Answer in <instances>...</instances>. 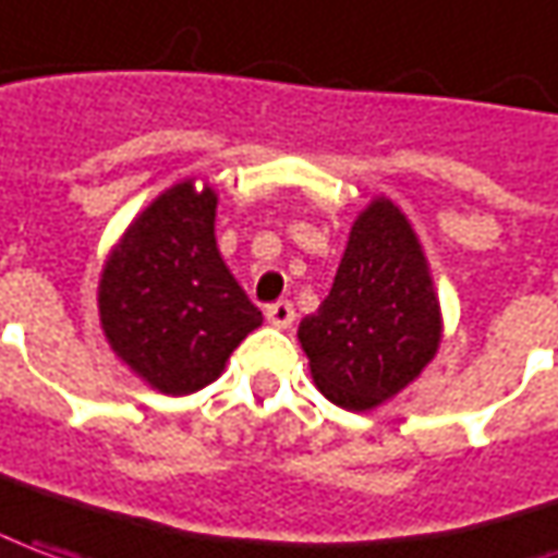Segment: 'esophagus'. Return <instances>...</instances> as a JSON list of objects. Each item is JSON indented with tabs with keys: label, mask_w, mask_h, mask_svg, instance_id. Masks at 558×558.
<instances>
[{
	"label": "esophagus",
	"mask_w": 558,
	"mask_h": 558,
	"mask_svg": "<svg viewBox=\"0 0 558 558\" xmlns=\"http://www.w3.org/2000/svg\"><path fill=\"white\" fill-rule=\"evenodd\" d=\"M265 320H268L271 327L287 329L295 320L293 305H290V302H275V305H268V308H265Z\"/></svg>",
	"instance_id": "obj_1"
}]
</instances>
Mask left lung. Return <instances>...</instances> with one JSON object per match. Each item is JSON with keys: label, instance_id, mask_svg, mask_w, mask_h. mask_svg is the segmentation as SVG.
Returning <instances> with one entry per match:
<instances>
[{"label": "left lung", "instance_id": "1", "mask_svg": "<svg viewBox=\"0 0 558 558\" xmlns=\"http://www.w3.org/2000/svg\"><path fill=\"white\" fill-rule=\"evenodd\" d=\"M442 314L418 234L390 198L354 219L332 290L299 324L311 378L336 407L369 412L437 357Z\"/></svg>", "mask_w": 558, "mask_h": 558}]
</instances>
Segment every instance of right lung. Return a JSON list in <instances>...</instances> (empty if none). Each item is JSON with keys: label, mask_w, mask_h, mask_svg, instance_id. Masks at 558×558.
I'll use <instances>...</instances> for the list:
<instances>
[{"label": "right lung", "mask_w": 558, "mask_h": 558, "mask_svg": "<svg viewBox=\"0 0 558 558\" xmlns=\"http://www.w3.org/2000/svg\"><path fill=\"white\" fill-rule=\"evenodd\" d=\"M216 192L170 185L112 247L97 287L109 348L151 390L183 397L216 381L263 324L216 247Z\"/></svg>", "instance_id": "add662e5"}]
</instances>
